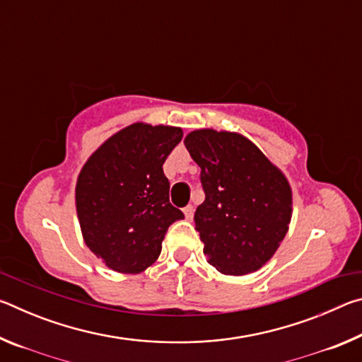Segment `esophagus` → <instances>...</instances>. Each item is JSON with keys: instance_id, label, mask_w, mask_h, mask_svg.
<instances>
[{"instance_id": "obj_1", "label": "esophagus", "mask_w": 362, "mask_h": 362, "mask_svg": "<svg viewBox=\"0 0 362 362\" xmlns=\"http://www.w3.org/2000/svg\"><path fill=\"white\" fill-rule=\"evenodd\" d=\"M183 214H185V218L187 220H192L193 218V214H194V207L192 204H188L183 207Z\"/></svg>"}]
</instances>
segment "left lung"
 <instances>
[{
	"instance_id": "1",
	"label": "left lung",
	"mask_w": 362,
	"mask_h": 362,
	"mask_svg": "<svg viewBox=\"0 0 362 362\" xmlns=\"http://www.w3.org/2000/svg\"><path fill=\"white\" fill-rule=\"evenodd\" d=\"M185 146L201 168L206 198L194 212V228L207 262L233 276L255 272L289 228L292 193L286 177L240 134L193 131Z\"/></svg>"
}]
</instances>
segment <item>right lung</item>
Here are the masks:
<instances>
[{"mask_svg":"<svg viewBox=\"0 0 362 362\" xmlns=\"http://www.w3.org/2000/svg\"><path fill=\"white\" fill-rule=\"evenodd\" d=\"M183 137L179 127L136 122L88 159L76 183L84 241L105 265L140 273L161 254L166 231L183 212L169 201L163 164Z\"/></svg>","mask_w":362,"mask_h":362,"instance_id":"add662e5","label":"right lung"}]
</instances>
